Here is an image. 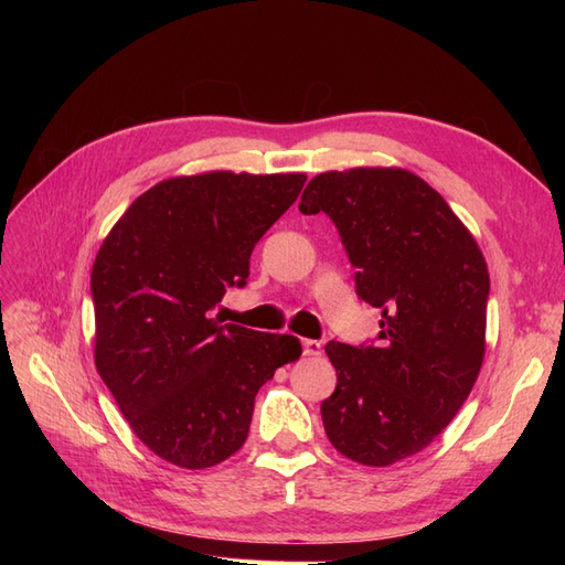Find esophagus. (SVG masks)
Wrapping results in <instances>:
<instances>
[{"label": "esophagus", "instance_id": "esophagus-1", "mask_svg": "<svg viewBox=\"0 0 565 565\" xmlns=\"http://www.w3.org/2000/svg\"><path fill=\"white\" fill-rule=\"evenodd\" d=\"M301 347H303V355H320L322 351V344L318 339H303Z\"/></svg>", "mask_w": 565, "mask_h": 565}]
</instances>
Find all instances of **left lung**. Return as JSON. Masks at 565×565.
<instances>
[{"mask_svg": "<svg viewBox=\"0 0 565 565\" xmlns=\"http://www.w3.org/2000/svg\"><path fill=\"white\" fill-rule=\"evenodd\" d=\"M301 214L324 212L358 268V297L382 311L380 344L330 341L337 388L320 415L358 465L422 452L465 405L486 355V256L450 204L401 167L311 179Z\"/></svg>", "mask_w": 565, "mask_h": 565, "instance_id": "left-lung-1", "label": "left lung"}]
</instances>
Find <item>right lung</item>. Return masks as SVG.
<instances>
[{
    "mask_svg": "<svg viewBox=\"0 0 565 565\" xmlns=\"http://www.w3.org/2000/svg\"><path fill=\"white\" fill-rule=\"evenodd\" d=\"M306 174L204 172L156 183L106 235L92 268L94 361L148 450L207 469L243 448L254 398L301 355L292 334L221 324L210 311L249 278L262 235Z\"/></svg>",
    "mask_w": 565,
    "mask_h": 565,
    "instance_id": "obj_1",
    "label": "right lung"
}]
</instances>
